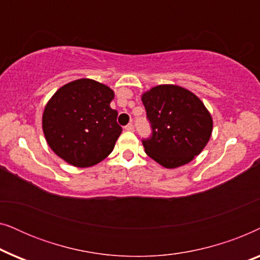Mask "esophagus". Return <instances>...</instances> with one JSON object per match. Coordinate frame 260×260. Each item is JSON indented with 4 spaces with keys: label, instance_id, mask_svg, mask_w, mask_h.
<instances>
[{
    "label": "esophagus",
    "instance_id": "obj_1",
    "mask_svg": "<svg viewBox=\"0 0 260 260\" xmlns=\"http://www.w3.org/2000/svg\"><path fill=\"white\" fill-rule=\"evenodd\" d=\"M124 129H125L126 131H134V125L130 123V124H127V125L124 127Z\"/></svg>",
    "mask_w": 260,
    "mask_h": 260
}]
</instances>
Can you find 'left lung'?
Masks as SVG:
<instances>
[{"label": "left lung", "mask_w": 260, "mask_h": 260, "mask_svg": "<svg viewBox=\"0 0 260 260\" xmlns=\"http://www.w3.org/2000/svg\"><path fill=\"white\" fill-rule=\"evenodd\" d=\"M151 136L144 150L165 168L189 163L211 138L213 119L199 97L177 85H158L142 94Z\"/></svg>", "instance_id": "left-lung-1"}]
</instances>
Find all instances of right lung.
<instances>
[{"mask_svg": "<svg viewBox=\"0 0 260 260\" xmlns=\"http://www.w3.org/2000/svg\"><path fill=\"white\" fill-rule=\"evenodd\" d=\"M113 98L109 86L86 78L60 87L42 115V130L52 150L79 168L108 157L122 134L118 112L110 106Z\"/></svg>", "mask_w": 260, "mask_h": 260, "instance_id": "add662e5", "label": "right lung"}]
</instances>
